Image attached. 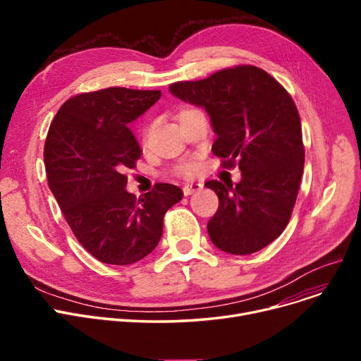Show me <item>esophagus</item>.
Instances as JSON below:
<instances>
[{
	"label": "esophagus",
	"instance_id": "esophagus-1",
	"mask_svg": "<svg viewBox=\"0 0 361 361\" xmlns=\"http://www.w3.org/2000/svg\"><path fill=\"white\" fill-rule=\"evenodd\" d=\"M200 188H202L200 183H188L183 187V193H184V196H190L192 193L200 190Z\"/></svg>",
	"mask_w": 361,
	"mask_h": 361
}]
</instances>
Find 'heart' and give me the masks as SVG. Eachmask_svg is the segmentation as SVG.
<instances>
[{
    "label": "heart",
    "instance_id": "1",
    "mask_svg": "<svg viewBox=\"0 0 361 361\" xmlns=\"http://www.w3.org/2000/svg\"><path fill=\"white\" fill-rule=\"evenodd\" d=\"M195 109H196V108H192V106H183V108L177 112V120L181 121V120L187 116V114H190V112L195 111ZM147 140H149V130L145 131V143H147ZM177 171H178V174H181V176H184V177H192V176L196 174L197 164L193 162V161L183 162V164H180V165L177 166Z\"/></svg>",
    "mask_w": 361,
    "mask_h": 361
}]
</instances>
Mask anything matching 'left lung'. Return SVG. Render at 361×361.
Returning <instances> with one entry per match:
<instances>
[{
  "label": "left lung",
  "instance_id": "1",
  "mask_svg": "<svg viewBox=\"0 0 361 361\" xmlns=\"http://www.w3.org/2000/svg\"><path fill=\"white\" fill-rule=\"evenodd\" d=\"M176 98L204 108L216 139L214 155L235 161L241 180L204 183L219 199L207 222L216 247L250 255L278 238L291 218L305 166L297 106L271 74L255 66L221 70L197 82L169 86Z\"/></svg>",
  "mask_w": 361,
  "mask_h": 361
}]
</instances>
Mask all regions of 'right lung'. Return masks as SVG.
Wrapping results in <instances>:
<instances>
[{"instance_id": "1", "label": "right lung", "mask_w": 361, "mask_h": 361, "mask_svg": "<svg viewBox=\"0 0 361 361\" xmlns=\"http://www.w3.org/2000/svg\"><path fill=\"white\" fill-rule=\"evenodd\" d=\"M161 98V90L108 87L66 101L51 123L44 161L48 184L67 224L99 262L131 264L154 250L164 215L183 199L181 188L158 183L136 199L126 171L140 146L128 128Z\"/></svg>"}]
</instances>
